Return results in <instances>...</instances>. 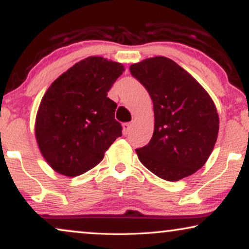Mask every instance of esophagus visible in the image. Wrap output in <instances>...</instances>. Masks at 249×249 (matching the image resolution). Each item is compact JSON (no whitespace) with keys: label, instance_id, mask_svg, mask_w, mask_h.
<instances>
[{"label":"esophagus","instance_id":"obj_1","mask_svg":"<svg viewBox=\"0 0 249 249\" xmlns=\"http://www.w3.org/2000/svg\"><path fill=\"white\" fill-rule=\"evenodd\" d=\"M131 132V124H124V135H129Z\"/></svg>","mask_w":249,"mask_h":249}]
</instances>
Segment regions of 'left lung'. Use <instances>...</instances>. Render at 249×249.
<instances>
[{"instance_id":"obj_1","label":"left lung","mask_w":249,"mask_h":249,"mask_svg":"<svg viewBox=\"0 0 249 249\" xmlns=\"http://www.w3.org/2000/svg\"><path fill=\"white\" fill-rule=\"evenodd\" d=\"M131 76L148 91L154 132L139 161L160 178L178 181L205 164L215 145L219 115L206 90L185 69L165 56L131 64Z\"/></svg>"}]
</instances>
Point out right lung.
Segmentation results:
<instances>
[{"label": "right lung", "instance_id": "1", "mask_svg": "<svg viewBox=\"0 0 249 249\" xmlns=\"http://www.w3.org/2000/svg\"><path fill=\"white\" fill-rule=\"evenodd\" d=\"M122 64L87 57L53 81L40 102L35 134L44 159L63 176L76 177L96 166L118 137L117 104L107 91L122 74Z\"/></svg>", "mask_w": 249, "mask_h": 249}]
</instances>
